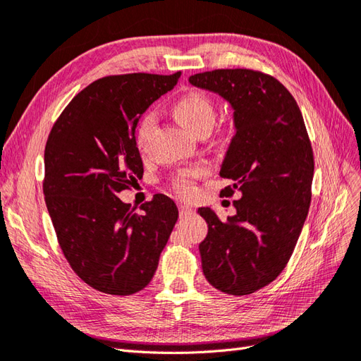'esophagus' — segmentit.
I'll list each match as a JSON object with an SVG mask.
<instances>
[{"instance_id":"obj_1","label":"esophagus","mask_w":361,"mask_h":361,"mask_svg":"<svg viewBox=\"0 0 361 361\" xmlns=\"http://www.w3.org/2000/svg\"><path fill=\"white\" fill-rule=\"evenodd\" d=\"M178 207H179V213H180V216H187V214H191L193 213V208H191L188 204H185V202H179L178 204Z\"/></svg>"}]
</instances>
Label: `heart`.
<instances>
[{
	"mask_svg": "<svg viewBox=\"0 0 361 361\" xmlns=\"http://www.w3.org/2000/svg\"><path fill=\"white\" fill-rule=\"evenodd\" d=\"M171 111L174 118L178 120L187 131L195 135L204 131H210L216 117V111L212 99L208 97L207 94L199 91L183 94L182 97H179L173 103ZM151 125H153V117L151 116H145L139 122L137 133H135V142H137V145H142L143 140H145ZM201 174H204L202 168H193V170L182 171L174 180L176 190L182 195H190L191 190H193V180Z\"/></svg>",
	"mask_w": 361,
	"mask_h": 361,
	"instance_id": "b5f03b06",
	"label": "heart"
}]
</instances>
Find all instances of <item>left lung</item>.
Listing matches in <instances>:
<instances>
[{
  "instance_id": "obj_1",
  "label": "left lung",
  "mask_w": 361,
  "mask_h": 361,
  "mask_svg": "<svg viewBox=\"0 0 361 361\" xmlns=\"http://www.w3.org/2000/svg\"><path fill=\"white\" fill-rule=\"evenodd\" d=\"M188 82L218 94L233 111L235 135L219 176L239 191L236 214L221 221L214 210L197 213L208 224L199 244L202 270L216 289L248 295L281 274L307 218L314 153L301 111L276 78L252 69H216Z\"/></svg>"
}]
</instances>
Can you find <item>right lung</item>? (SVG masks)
I'll use <instances>...</instances> for the list:
<instances>
[{
  "instance_id": "right-lung-1",
  "label": "right lung",
  "mask_w": 361,
  "mask_h": 361,
  "mask_svg": "<svg viewBox=\"0 0 361 361\" xmlns=\"http://www.w3.org/2000/svg\"><path fill=\"white\" fill-rule=\"evenodd\" d=\"M179 77L140 72L95 80L71 100L47 137V212L72 270L95 290H142L178 221V207L165 195L142 204V213L117 195L142 179L139 118Z\"/></svg>"
}]
</instances>
